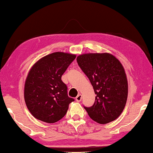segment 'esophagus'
Instances as JSON below:
<instances>
[{"label":"esophagus","mask_w":153,"mask_h":153,"mask_svg":"<svg viewBox=\"0 0 153 153\" xmlns=\"http://www.w3.org/2000/svg\"><path fill=\"white\" fill-rule=\"evenodd\" d=\"M81 100H82V96L81 94H79L78 96L76 97V102H81Z\"/></svg>","instance_id":"obj_1"}]
</instances>
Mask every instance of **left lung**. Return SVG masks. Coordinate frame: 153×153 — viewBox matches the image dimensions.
Here are the masks:
<instances>
[{"label": "left lung", "mask_w": 153, "mask_h": 153, "mask_svg": "<svg viewBox=\"0 0 153 153\" xmlns=\"http://www.w3.org/2000/svg\"><path fill=\"white\" fill-rule=\"evenodd\" d=\"M76 61L96 94L93 106H84L90 118L100 124L114 121L123 111L128 94L123 66L108 53L80 55Z\"/></svg>", "instance_id": "1"}]
</instances>
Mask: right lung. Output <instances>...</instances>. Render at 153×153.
<instances>
[{
	"label": "right lung",
	"instance_id": "right-lung-1",
	"mask_svg": "<svg viewBox=\"0 0 153 153\" xmlns=\"http://www.w3.org/2000/svg\"><path fill=\"white\" fill-rule=\"evenodd\" d=\"M76 55L55 52L42 57L30 70L24 85V100L35 118L48 123L59 121L66 114L69 104L66 85L62 76Z\"/></svg>",
	"mask_w": 153,
	"mask_h": 153
}]
</instances>
